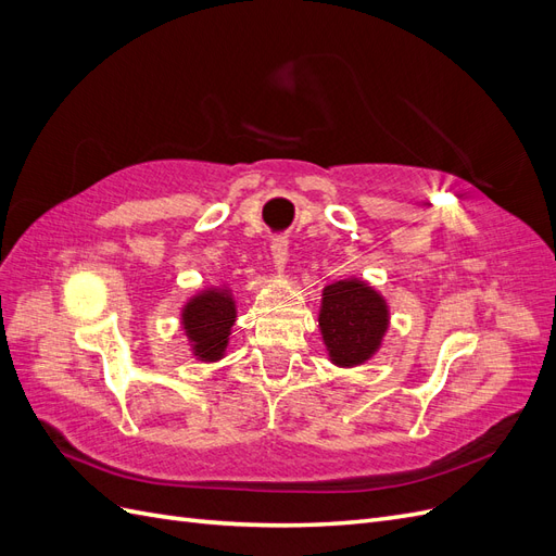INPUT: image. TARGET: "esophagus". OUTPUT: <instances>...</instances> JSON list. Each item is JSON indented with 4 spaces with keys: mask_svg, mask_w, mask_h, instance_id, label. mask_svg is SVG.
Wrapping results in <instances>:
<instances>
[{
    "mask_svg": "<svg viewBox=\"0 0 556 556\" xmlns=\"http://www.w3.org/2000/svg\"><path fill=\"white\" fill-rule=\"evenodd\" d=\"M288 248H290V243L285 237H276L271 241V257H274V264L278 271H282L285 264H288Z\"/></svg>",
    "mask_w": 556,
    "mask_h": 556,
    "instance_id": "obj_1",
    "label": "esophagus"
}]
</instances>
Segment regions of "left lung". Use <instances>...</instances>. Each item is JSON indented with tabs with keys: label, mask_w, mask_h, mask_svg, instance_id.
Wrapping results in <instances>:
<instances>
[{
	"label": "left lung",
	"mask_w": 556,
	"mask_h": 556,
	"mask_svg": "<svg viewBox=\"0 0 556 556\" xmlns=\"http://www.w3.org/2000/svg\"><path fill=\"white\" fill-rule=\"evenodd\" d=\"M390 325L384 299L364 280L348 278L323 290L319 329L329 357L339 366H357L376 355Z\"/></svg>",
	"instance_id": "8db88e82"
}]
</instances>
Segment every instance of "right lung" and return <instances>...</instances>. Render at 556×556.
<instances>
[{
    "instance_id": "right-lung-1",
    "label": "right lung",
    "mask_w": 556,
    "mask_h": 556,
    "mask_svg": "<svg viewBox=\"0 0 556 556\" xmlns=\"http://www.w3.org/2000/svg\"><path fill=\"white\" fill-rule=\"evenodd\" d=\"M237 304L227 290H204L182 308V329L192 343L194 357L217 362L227 350Z\"/></svg>"
}]
</instances>
